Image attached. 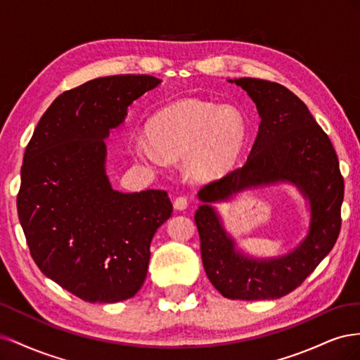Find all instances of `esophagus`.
<instances>
[{"instance_id": "obj_1", "label": "esophagus", "mask_w": 360, "mask_h": 360, "mask_svg": "<svg viewBox=\"0 0 360 360\" xmlns=\"http://www.w3.org/2000/svg\"><path fill=\"white\" fill-rule=\"evenodd\" d=\"M188 207V198L186 197H177L174 200V209L176 210H184Z\"/></svg>"}]
</instances>
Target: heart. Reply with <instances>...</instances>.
<instances>
[{
	"mask_svg": "<svg viewBox=\"0 0 360 360\" xmlns=\"http://www.w3.org/2000/svg\"><path fill=\"white\" fill-rule=\"evenodd\" d=\"M148 139L136 138L132 155L146 163L184 158L192 180L217 179L233 165L245 141V122L236 108L186 99L160 110L147 124Z\"/></svg>",
	"mask_w": 360,
	"mask_h": 360,
	"instance_id": "b5f03b06",
	"label": "heart"
}]
</instances>
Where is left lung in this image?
I'll use <instances>...</instances> for the list:
<instances>
[{
  "instance_id": "obj_1",
  "label": "left lung",
  "mask_w": 360,
  "mask_h": 360,
  "mask_svg": "<svg viewBox=\"0 0 360 360\" xmlns=\"http://www.w3.org/2000/svg\"><path fill=\"white\" fill-rule=\"evenodd\" d=\"M230 82L240 85L255 102L261 123L243 165L198 192L202 205L195 213V224L202 264L213 287L226 299H279L296 290L336 243L344 179L329 136L296 94L284 85L257 78ZM278 181L296 184L310 201L309 236L284 257L255 260L237 253L210 202Z\"/></svg>"
}]
</instances>
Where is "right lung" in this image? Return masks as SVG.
<instances>
[{"instance_id": "obj_1", "label": "right lung", "mask_w": 360, "mask_h": 360, "mask_svg": "<svg viewBox=\"0 0 360 360\" xmlns=\"http://www.w3.org/2000/svg\"><path fill=\"white\" fill-rule=\"evenodd\" d=\"M160 79L97 78L60 94L41 115L20 168L18 216L43 275L85 302L115 303L143 287L150 243L169 219L165 191L123 193L105 172V138Z\"/></svg>"}]
</instances>
